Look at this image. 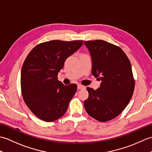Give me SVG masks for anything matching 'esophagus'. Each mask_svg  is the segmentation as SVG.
<instances>
[{
  "mask_svg": "<svg viewBox=\"0 0 152 152\" xmlns=\"http://www.w3.org/2000/svg\"><path fill=\"white\" fill-rule=\"evenodd\" d=\"M86 87L84 86H82L81 84H78V89H85Z\"/></svg>",
  "mask_w": 152,
  "mask_h": 152,
  "instance_id": "34e87169",
  "label": "esophagus"
}]
</instances>
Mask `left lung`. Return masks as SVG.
<instances>
[{"label": "left lung", "instance_id": "1", "mask_svg": "<svg viewBox=\"0 0 152 152\" xmlns=\"http://www.w3.org/2000/svg\"><path fill=\"white\" fill-rule=\"evenodd\" d=\"M92 59V74L101 80L96 90L87 88L88 114L105 122L117 117L129 102L134 89L130 61L120 48L102 40L85 41Z\"/></svg>", "mask_w": 152, "mask_h": 152}]
</instances>
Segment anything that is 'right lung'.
<instances>
[{
  "label": "right lung",
  "mask_w": 152,
  "mask_h": 152,
  "mask_svg": "<svg viewBox=\"0 0 152 152\" xmlns=\"http://www.w3.org/2000/svg\"><path fill=\"white\" fill-rule=\"evenodd\" d=\"M82 44V40H51L38 44L28 54L21 72V93L38 118L51 122L65 114L77 85L64 86L58 80V72Z\"/></svg>",
  "instance_id": "right-lung-1"
}]
</instances>
